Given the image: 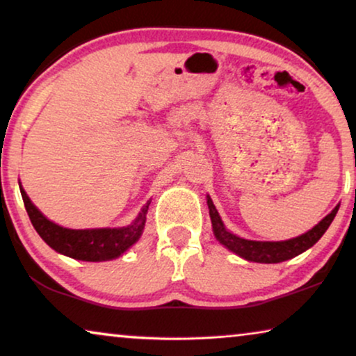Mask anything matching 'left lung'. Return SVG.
Here are the masks:
<instances>
[{
    "label": "left lung",
    "mask_w": 356,
    "mask_h": 356,
    "mask_svg": "<svg viewBox=\"0 0 356 356\" xmlns=\"http://www.w3.org/2000/svg\"><path fill=\"white\" fill-rule=\"evenodd\" d=\"M207 206L209 213H211L212 220V230L213 235L218 241L222 243L227 250H230L238 254L243 259L252 261V262H262V264H275V262H284L286 259L301 254L306 250H309L311 246L316 245L321 236L324 235L330 223H332L335 213L339 211V206L334 207V211L327 213L318 225L311 228L309 232L303 233V235L291 238V240L285 241H252L245 240L233 235L232 232H228L225 225H223L220 216H218L216 206H213L212 199L207 196Z\"/></svg>",
    "instance_id": "left-lung-1"
}]
</instances>
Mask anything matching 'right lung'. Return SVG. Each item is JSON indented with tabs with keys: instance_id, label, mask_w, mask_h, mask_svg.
<instances>
[{
	"instance_id": "1",
	"label": "right lung",
	"mask_w": 356,
	"mask_h": 356,
	"mask_svg": "<svg viewBox=\"0 0 356 356\" xmlns=\"http://www.w3.org/2000/svg\"><path fill=\"white\" fill-rule=\"evenodd\" d=\"M24 206L29 213L33 228H35L42 240L56 252L70 256L79 261H111L120 257L126 250H129L143 235L145 225V213H147V202L136 217V220L128 227L120 228H90V230H71L56 225L48 220L38 209L33 206L27 193L21 186Z\"/></svg>"
}]
</instances>
